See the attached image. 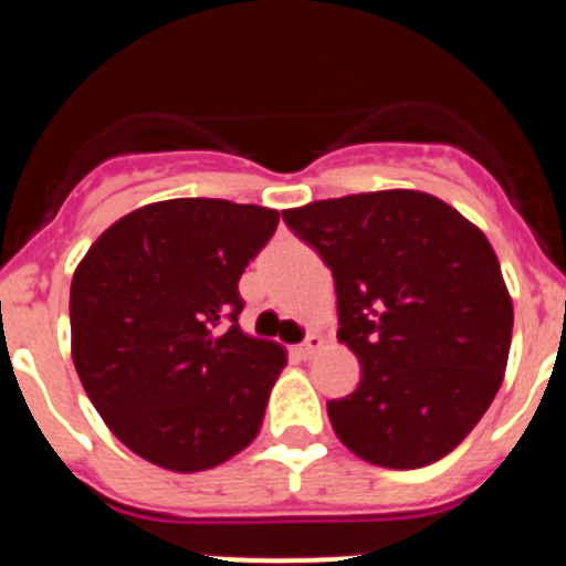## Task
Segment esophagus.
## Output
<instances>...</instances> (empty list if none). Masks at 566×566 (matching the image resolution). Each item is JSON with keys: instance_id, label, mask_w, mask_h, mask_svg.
Returning <instances> with one entry per match:
<instances>
[{"instance_id": "esophagus-1", "label": "esophagus", "mask_w": 566, "mask_h": 566, "mask_svg": "<svg viewBox=\"0 0 566 566\" xmlns=\"http://www.w3.org/2000/svg\"><path fill=\"white\" fill-rule=\"evenodd\" d=\"M319 345H323V337H319V334H308V337L303 339L297 348H294V354H297V357H303V359H308L314 352H319Z\"/></svg>"}]
</instances>
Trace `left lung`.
<instances>
[{"mask_svg":"<svg viewBox=\"0 0 566 566\" xmlns=\"http://www.w3.org/2000/svg\"><path fill=\"white\" fill-rule=\"evenodd\" d=\"M332 269L357 391L328 402L345 448L379 468L437 462L484 417L507 365L513 303L482 232L433 195L385 189L286 209Z\"/></svg>","mask_w":566,"mask_h":566,"instance_id":"1","label":"left lung"}]
</instances>
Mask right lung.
Instances as JSON below:
<instances>
[{
	"mask_svg": "<svg viewBox=\"0 0 566 566\" xmlns=\"http://www.w3.org/2000/svg\"><path fill=\"white\" fill-rule=\"evenodd\" d=\"M280 214L221 198L149 203L70 283L73 363L109 431L158 468L227 462L260 431L283 348L247 337L238 280Z\"/></svg>",
	"mask_w": 566,
	"mask_h": 566,
	"instance_id": "add662e5",
	"label": "right lung"
}]
</instances>
